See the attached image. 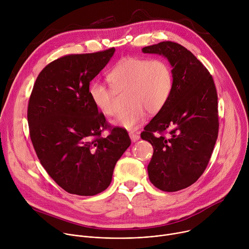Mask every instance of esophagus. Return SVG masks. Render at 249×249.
Returning <instances> with one entry per match:
<instances>
[{
  "instance_id": "esophagus-1",
  "label": "esophagus",
  "mask_w": 249,
  "mask_h": 249,
  "mask_svg": "<svg viewBox=\"0 0 249 249\" xmlns=\"http://www.w3.org/2000/svg\"><path fill=\"white\" fill-rule=\"evenodd\" d=\"M129 135H130V138H131L132 142H136L140 139V135H139L138 132H130Z\"/></svg>"
}]
</instances>
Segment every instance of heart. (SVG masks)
I'll use <instances>...</instances> for the list:
<instances>
[{
    "label": "heart",
    "instance_id": "b5f03b06",
    "mask_svg": "<svg viewBox=\"0 0 249 249\" xmlns=\"http://www.w3.org/2000/svg\"><path fill=\"white\" fill-rule=\"evenodd\" d=\"M111 87L94 81L89 95L95 107L104 115L116 113V95L126 93V108L120 110L113 122L128 130L134 129L150 114L160 112L173 90V73L169 63L162 58L129 56L122 59L107 74Z\"/></svg>",
    "mask_w": 249,
    "mask_h": 249
}]
</instances>
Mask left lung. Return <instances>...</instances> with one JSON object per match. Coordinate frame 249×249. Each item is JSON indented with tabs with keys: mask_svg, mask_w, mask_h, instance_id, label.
Returning <instances> with one entry per match:
<instances>
[{
	"mask_svg": "<svg viewBox=\"0 0 249 249\" xmlns=\"http://www.w3.org/2000/svg\"><path fill=\"white\" fill-rule=\"evenodd\" d=\"M142 51L163 55L173 68L171 96L141 138L154 148L151 182L175 192L195 183L209 163L219 133L217 89L207 68L182 45L163 41Z\"/></svg>",
	"mask_w": 249,
	"mask_h": 249,
	"instance_id": "1",
	"label": "left lung"
}]
</instances>
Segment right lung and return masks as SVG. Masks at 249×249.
Listing matches in <instances>:
<instances>
[{
	"instance_id": "obj_1",
	"label": "right lung",
	"mask_w": 249,
	"mask_h": 249,
	"mask_svg": "<svg viewBox=\"0 0 249 249\" xmlns=\"http://www.w3.org/2000/svg\"><path fill=\"white\" fill-rule=\"evenodd\" d=\"M114 51L52 61L29 96L27 121L35 153L51 178L71 194L93 196L107 188L117 160L131 145L128 132L106 121L89 95L90 81ZM105 129L110 135L102 137Z\"/></svg>"
}]
</instances>
